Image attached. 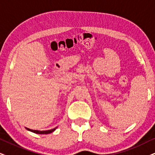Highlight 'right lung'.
Wrapping results in <instances>:
<instances>
[{"label":"right lung","mask_w":155,"mask_h":155,"mask_svg":"<svg viewBox=\"0 0 155 155\" xmlns=\"http://www.w3.org/2000/svg\"><path fill=\"white\" fill-rule=\"evenodd\" d=\"M56 128H57V127H55L54 129H52V130H46V131H39V130H31V129L26 128V127H25V129H26L27 130L30 131V132H34V133H36V134H50V133H52L53 132H54V131L56 130Z\"/></svg>","instance_id":"1"}]
</instances>
